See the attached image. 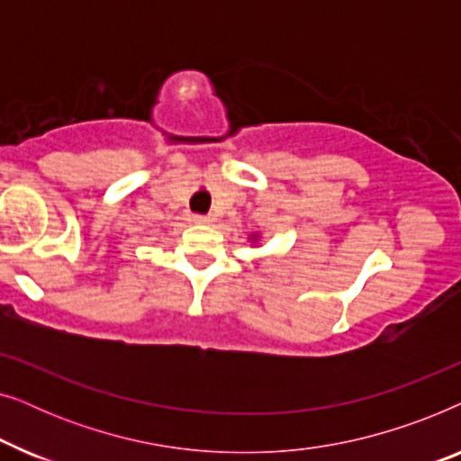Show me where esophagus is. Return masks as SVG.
I'll return each instance as SVG.
<instances>
[{"instance_id":"34e87169","label":"esophagus","mask_w":461,"mask_h":461,"mask_svg":"<svg viewBox=\"0 0 461 461\" xmlns=\"http://www.w3.org/2000/svg\"><path fill=\"white\" fill-rule=\"evenodd\" d=\"M193 222H197V224H212L213 222V216H212V213H197V216H193Z\"/></svg>"}]
</instances>
